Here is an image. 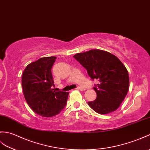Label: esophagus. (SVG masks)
<instances>
[{"label": "esophagus", "mask_w": 150, "mask_h": 150, "mask_svg": "<svg viewBox=\"0 0 150 150\" xmlns=\"http://www.w3.org/2000/svg\"><path fill=\"white\" fill-rule=\"evenodd\" d=\"M76 89H77L78 90H80V91H83V90H84V89L82 88H81V87H78V88Z\"/></svg>", "instance_id": "1"}]
</instances>
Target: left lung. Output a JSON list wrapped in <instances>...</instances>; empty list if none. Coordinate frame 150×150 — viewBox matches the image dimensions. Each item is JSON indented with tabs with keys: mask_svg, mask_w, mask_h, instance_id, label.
Instances as JSON below:
<instances>
[{
	"mask_svg": "<svg viewBox=\"0 0 150 150\" xmlns=\"http://www.w3.org/2000/svg\"><path fill=\"white\" fill-rule=\"evenodd\" d=\"M74 57L87 69L90 77L99 81L93 88L96 98L89 102V106L100 114L117 110L129 88V75L125 65L114 55L98 49L76 54Z\"/></svg>",
	"mask_w": 150,
	"mask_h": 150,
	"instance_id": "obj_1",
	"label": "left lung"
}]
</instances>
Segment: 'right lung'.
<instances>
[{"label":"right lung","mask_w":150,"mask_h":150,"mask_svg":"<svg viewBox=\"0 0 150 150\" xmlns=\"http://www.w3.org/2000/svg\"><path fill=\"white\" fill-rule=\"evenodd\" d=\"M56 57H41L28 64L22 77L25 99L34 112L43 117H52L60 113L67 102L69 93L55 92L51 68Z\"/></svg>","instance_id":"add662e5"}]
</instances>
